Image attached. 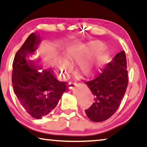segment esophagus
<instances>
[{"label": "esophagus", "instance_id": "obj_1", "mask_svg": "<svg viewBox=\"0 0 147 147\" xmlns=\"http://www.w3.org/2000/svg\"><path fill=\"white\" fill-rule=\"evenodd\" d=\"M76 85H77V84H76V83H75V82H69V84L67 85V86H68V88L69 89H71L73 88L74 86H76Z\"/></svg>", "mask_w": 147, "mask_h": 147}]
</instances>
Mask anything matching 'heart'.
Listing matches in <instances>:
<instances>
[{
    "label": "heart",
    "instance_id": "obj_1",
    "mask_svg": "<svg viewBox=\"0 0 147 147\" xmlns=\"http://www.w3.org/2000/svg\"><path fill=\"white\" fill-rule=\"evenodd\" d=\"M103 46L101 42H95L70 47L64 59H61L58 63L59 74L65 76L70 69L69 65L79 64V74L85 76L93 75L108 59V53L105 49L102 48Z\"/></svg>",
    "mask_w": 147,
    "mask_h": 147
}]
</instances>
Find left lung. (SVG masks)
<instances>
[{
	"label": "left lung",
	"instance_id": "obj_1",
	"mask_svg": "<svg viewBox=\"0 0 147 147\" xmlns=\"http://www.w3.org/2000/svg\"><path fill=\"white\" fill-rule=\"evenodd\" d=\"M101 72L86 84L94 97V102L86 115L93 122H102L110 118L119 107L128 85L126 55L121 51L115 55Z\"/></svg>",
	"mask_w": 147,
	"mask_h": 147
}]
</instances>
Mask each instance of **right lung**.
I'll list each match as a JSON object with an SVG mask.
<instances>
[{
    "instance_id": "add662e5",
    "label": "right lung",
    "mask_w": 147,
    "mask_h": 147,
    "mask_svg": "<svg viewBox=\"0 0 147 147\" xmlns=\"http://www.w3.org/2000/svg\"><path fill=\"white\" fill-rule=\"evenodd\" d=\"M40 42L39 35L32 33L18 50L13 61L12 83L17 98L24 109L35 119H42L56 107L61 95L68 88L59 82L52 69L42 72L38 61L28 57L34 54Z\"/></svg>"
}]
</instances>
